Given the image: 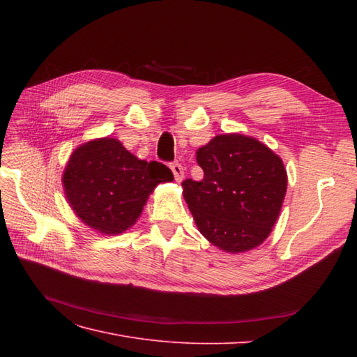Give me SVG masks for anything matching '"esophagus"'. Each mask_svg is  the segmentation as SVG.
I'll return each instance as SVG.
<instances>
[{
	"instance_id": "34e87169",
	"label": "esophagus",
	"mask_w": 357,
	"mask_h": 357,
	"mask_svg": "<svg viewBox=\"0 0 357 357\" xmlns=\"http://www.w3.org/2000/svg\"><path fill=\"white\" fill-rule=\"evenodd\" d=\"M171 171L172 174H174L176 177V181H183V178H185V169H183V167L178 164V162H174V164H171Z\"/></svg>"
}]
</instances>
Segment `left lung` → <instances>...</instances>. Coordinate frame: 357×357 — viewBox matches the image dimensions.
<instances>
[{"label": "left lung", "mask_w": 357, "mask_h": 357, "mask_svg": "<svg viewBox=\"0 0 357 357\" xmlns=\"http://www.w3.org/2000/svg\"><path fill=\"white\" fill-rule=\"evenodd\" d=\"M201 181L181 183L198 231L226 253H244L271 234L283 207L282 158L255 137L220 134L197 150Z\"/></svg>", "instance_id": "8db88e82"}]
</instances>
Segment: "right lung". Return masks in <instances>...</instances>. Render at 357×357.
<instances>
[{
    "label": "right lung",
    "mask_w": 357,
    "mask_h": 357,
    "mask_svg": "<svg viewBox=\"0 0 357 357\" xmlns=\"http://www.w3.org/2000/svg\"><path fill=\"white\" fill-rule=\"evenodd\" d=\"M174 180L171 169L138 159L117 138L102 137L74 149L62 188L74 214L101 235L132 228L159 183Z\"/></svg>",
    "instance_id": "right-lung-1"
}]
</instances>
